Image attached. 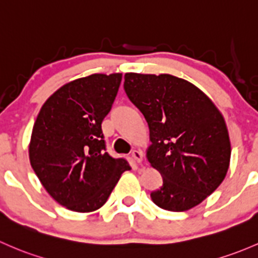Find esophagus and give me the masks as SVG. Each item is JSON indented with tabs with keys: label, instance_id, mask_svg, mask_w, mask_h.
Instances as JSON below:
<instances>
[{
	"label": "esophagus",
	"instance_id": "34e87169",
	"mask_svg": "<svg viewBox=\"0 0 258 258\" xmlns=\"http://www.w3.org/2000/svg\"><path fill=\"white\" fill-rule=\"evenodd\" d=\"M132 158L137 162V163H141L143 159V154L140 150H134L132 151Z\"/></svg>",
	"mask_w": 258,
	"mask_h": 258
}]
</instances>
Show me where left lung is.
Masks as SVG:
<instances>
[{
  "instance_id": "left-lung-1",
  "label": "left lung",
  "mask_w": 258,
  "mask_h": 258,
  "mask_svg": "<svg viewBox=\"0 0 258 258\" xmlns=\"http://www.w3.org/2000/svg\"><path fill=\"white\" fill-rule=\"evenodd\" d=\"M124 91L143 113L152 145L147 159L163 177L157 207L186 211L216 190L231 157L224 116L189 81L169 74H124Z\"/></svg>"
}]
</instances>
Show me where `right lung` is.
<instances>
[{
    "label": "right lung",
    "instance_id": "add662e5",
    "mask_svg": "<svg viewBox=\"0 0 258 258\" xmlns=\"http://www.w3.org/2000/svg\"><path fill=\"white\" fill-rule=\"evenodd\" d=\"M121 80L115 73L70 81L44 102L34 122L31 165L50 197L69 210L100 209L131 169L126 159L107 153L101 130Z\"/></svg>",
    "mask_w": 258,
    "mask_h": 258
}]
</instances>
